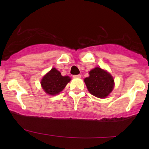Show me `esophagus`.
<instances>
[{"label":"esophagus","mask_w":149,"mask_h":149,"mask_svg":"<svg viewBox=\"0 0 149 149\" xmlns=\"http://www.w3.org/2000/svg\"><path fill=\"white\" fill-rule=\"evenodd\" d=\"M73 77L75 78H80L81 76H80V74H78V75H74V76H73Z\"/></svg>","instance_id":"1"}]
</instances>
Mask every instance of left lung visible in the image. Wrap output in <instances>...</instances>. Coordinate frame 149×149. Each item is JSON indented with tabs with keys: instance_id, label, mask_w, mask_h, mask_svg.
Returning a JSON list of instances; mask_svg holds the SVG:
<instances>
[{
	"instance_id": "8db88e82",
	"label": "left lung",
	"mask_w": 149,
	"mask_h": 149,
	"mask_svg": "<svg viewBox=\"0 0 149 149\" xmlns=\"http://www.w3.org/2000/svg\"><path fill=\"white\" fill-rule=\"evenodd\" d=\"M89 74L84 81L90 93L102 99L109 96L114 88V80L111 75L100 67L92 69Z\"/></svg>"
}]
</instances>
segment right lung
<instances>
[{"label": "right lung", "mask_w": 149, "mask_h": 149, "mask_svg": "<svg viewBox=\"0 0 149 149\" xmlns=\"http://www.w3.org/2000/svg\"><path fill=\"white\" fill-rule=\"evenodd\" d=\"M70 80V77L62 76L58 70L52 68L43 76L40 84L46 93L49 95H56L64 90Z\"/></svg>", "instance_id": "1"}]
</instances>
